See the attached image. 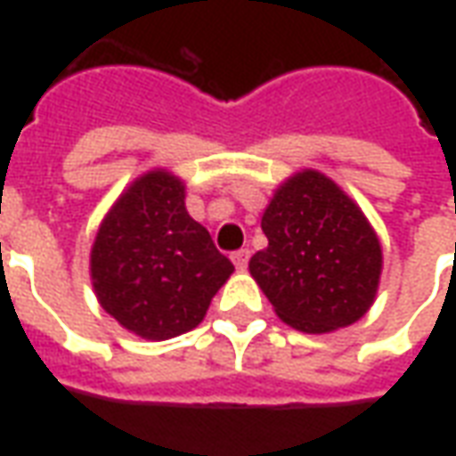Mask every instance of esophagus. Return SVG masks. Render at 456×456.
<instances>
[{
	"mask_svg": "<svg viewBox=\"0 0 456 456\" xmlns=\"http://www.w3.org/2000/svg\"><path fill=\"white\" fill-rule=\"evenodd\" d=\"M232 261H234V266H237L239 271H244V268L248 266V248H239V251H234V254H232Z\"/></svg>",
	"mask_w": 456,
	"mask_h": 456,
	"instance_id": "obj_1",
	"label": "esophagus"
}]
</instances>
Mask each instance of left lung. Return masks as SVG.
<instances>
[{
    "mask_svg": "<svg viewBox=\"0 0 456 456\" xmlns=\"http://www.w3.org/2000/svg\"><path fill=\"white\" fill-rule=\"evenodd\" d=\"M268 247L248 271L286 325L322 335L373 305L383 254L359 205L320 170L281 185L261 217Z\"/></svg>",
    "mask_w": 456,
    "mask_h": 456,
    "instance_id": "obj_1",
    "label": "left lung"
}]
</instances>
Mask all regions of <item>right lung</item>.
I'll return each instance as SVG.
<instances>
[{
    "label": "right lung",
    "mask_w": 456,
    "mask_h": 456,
    "mask_svg": "<svg viewBox=\"0 0 456 456\" xmlns=\"http://www.w3.org/2000/svg\"><path fill=\"white\" fill-rule=\"evenodd\" d=\"M209 232L185 209V183L163 168L124 190L94 237L90 276L104 313L160 342L202 322L232 276Z\"/></svg>",
    "instance_id": "add662e5"
}]
</instances>
